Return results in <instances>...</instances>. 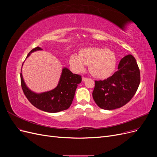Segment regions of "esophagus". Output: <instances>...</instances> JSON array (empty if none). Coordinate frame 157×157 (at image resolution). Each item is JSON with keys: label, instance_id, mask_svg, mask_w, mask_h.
<instances>
[{"label": "esophagus", "instance_id": "1", "mask_svg": "<svg viewBox=\"0 0 157 157\" xmlns=\"http://www.w3.org/2000/svg\"><path fill=\"white\" fill-rule=\"evenodd\" d=\"M87 78H85V77H82V81L84 82V81H85V80H86Z\"/></svg>", "mask_w": 157, "mask_h": 157}]
</instances>
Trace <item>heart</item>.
Here are the masks:
<instances>
[{
    "mask_svg": "<svg viewBox=\"0 0 157 157\" xmlns=\"http://www.w3.org/2000/svg\"><path fill=\"white\" fill-rule=\"evenodd\" d=\"M116 62L113 52L96 47L83 48L79 54H73L69 58V64L75 72H82L88 65L90 73L98 78L109 77L115 70Z\"/></svg>",
    "mask_w": 157,
    "mask_h": 157,
    "instance_id": "heart-1",
    "label": "heart"
}]
</instances>
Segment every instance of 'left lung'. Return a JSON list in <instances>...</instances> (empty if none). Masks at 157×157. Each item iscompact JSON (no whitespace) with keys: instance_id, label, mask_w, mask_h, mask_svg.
<instances>
[{"instance_id":"1","label":"left lung","mask_w":157,"mask_h":157,"mask_svg":"<svg viewBox=\"0 0 157 157\" xmlns=\"http://www.w3.org/2000/svg\"><path fill=\"white\" fill-rule=\"evenodd\" d=\"M140 83V72L134 57L128 54L118 71L103 80H96L92 96L99 107L113 110L124 105L134 96Z\"/></svg>"}]
</instances>
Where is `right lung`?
<instances>
[{
    "instance_id": "1",
    "label": "right lung",
    "mask_w": 157,
    "mask_h": 157,
    "mask_svg": "<svg viewBox=\"0 0 157 157\" xmlns=\"http://www.w3.org/2000/svg\"><path fill=\"white\" fill-rule=\"evenodd\" d=\"M39 50L42 49L40 47L33 48L27 58ZM20 77L22 90L28 100L37 109L48 113H58L67 109L73 102L78 84L82 81L81 76L73 74L68 68L63 67L58 86L48 92L36 93L27 87L21 73Z\"/></svg>"
}]
</instances>
